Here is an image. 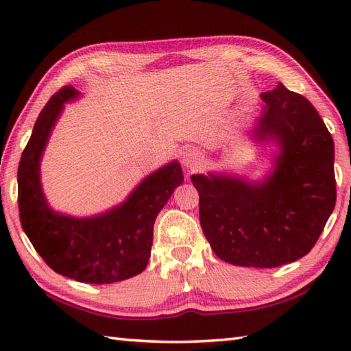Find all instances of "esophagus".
I'll use <instances>...</instances> for the list:
<instances>
[{"label":"esophagus","mask_w":351,"mask_h":351,"mask_svg":"<svg viewBox=\"0 0 351 351\" xmlns=\"http://www.w3.org/2000/svg\"><path fill=\"white\" fill-rule=\"evenodd\" d=\"M181 158H182V166L187 169L189 171L199 169L200 166H202V162H204V155L196 147L185 149V151L182 152Z\"/></svg>","instance_id":"obj_1"}]
</instances>
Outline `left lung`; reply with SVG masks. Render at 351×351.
Segmentation results:
<instances>
[{"label": "left lung", "mask_w": 351, "mask_h": 351, "mask_svg": "<svg viewBox=\"0 0 351 351\" xmlns=\"http://www.w3.org/2000/svg\"><path fill=\"white\" fill-rule=\"evenodd\" d=\"M249 136L271 143V167L259 180L228 171L193 175L200 226L225 263L273 268L308 255L337 202L330 132L304 96L279 84L261 93Z\"/></svg>", "instance_id": "left-lung-1"}]
</instances>
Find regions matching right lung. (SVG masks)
<instances>
[{
	"instance_id": "1",
	"label": "right lung",
	"mask_w": 351,
	"mask_h": 351,
	"mask_svg": "<svg viewBox=\"0 0 351 351\" xmlns=\"http://www.w3.org/2000/svg\"><path fill=\"white\" fill-rule=\"evenodd\" d=\"M81 92L63 87L48 101L34 123L18 169L21 225L33 247L56 273L84 283H113L145 270L156 215L184 182L178 160L143 178L123 202L110 210L75 217L48 204L40 181V162L64 104Z\"/></svg>"
}]
</instances>
